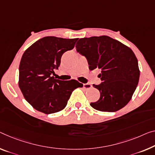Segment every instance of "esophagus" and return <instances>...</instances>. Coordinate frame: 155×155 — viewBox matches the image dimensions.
Segmentation results:
<instances>
[{
    "label": "esophagus",
    "mask_w": 155,
    "mask_h": 155,
    "mask_svg": "<svg viewBox=\"0 0 155 155\" xmlns=\"http://www.w3.org/2000/svg\"><path fill=\"white\" fill-rule=\"evenodd\" d=\"M83 86H84V88L86 89H90L92 88V85L89 83H86V84H83Z\"/></svg>",
    "instance_id": "34e87169"
}]
</instances>
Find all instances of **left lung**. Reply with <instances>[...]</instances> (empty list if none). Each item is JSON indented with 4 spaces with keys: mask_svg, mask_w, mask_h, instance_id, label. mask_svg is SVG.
I'll return each mask as SVG.
<instances>
[{
    "mask_svg": "<svg viewBox=\"0 0 155 155\" xmlns=\"http://www.w3.org/2000/svg\"><path fill=\"white\" fill-rule=\"evenodd\" d=\"M75 48L87 59L90 70H101L98 77L102 82L94 84L101 97L90 105L107 112L124 107L132 98L140 76L138 60L132 50L108 36L82 38Z\"/></svg>",
    "mask_w": 155,
    "mask_h": 155,
    "instance_id": "1",
    "label": "left lung"
}]
</instances>
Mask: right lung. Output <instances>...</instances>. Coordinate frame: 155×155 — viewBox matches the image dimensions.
<instances>
[{
	"instance_id": "1",
	"label": "right lung",
	"mask_w": 155,
	"mask_h": 155,
	"mask_svg": "<svg viewBox=\"0 0 155 155\" xmlns=\"http://www.w3.org/2000/svg\"><path fill=\"white\" fill-rule=\"evenodd\" d=\"M78 39L45 37L23 53L18 86L25 99L36 110L46 114L62 110L73 90L83 87L75 80L64 81L51 77L54 70L58 69L62 54L72 50Z\"/></svg>"
}]
</instances>
